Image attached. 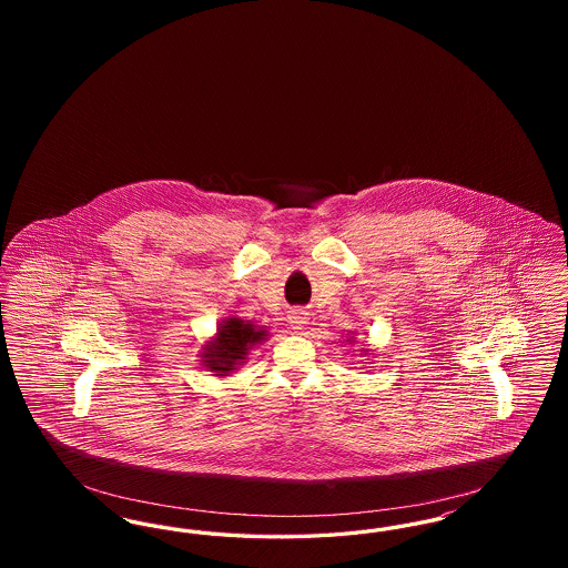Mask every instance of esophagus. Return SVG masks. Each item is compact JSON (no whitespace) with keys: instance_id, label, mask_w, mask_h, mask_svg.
Instances as JSON below:
<instances>
[{"instance_id":"obj_1","label":"esophagus","mask_w":568,"mask_h":568,"mask_svg":"<svg viewBox=\"0 0 568 568\" xmlns=\"http://www.w3.org/2000/svg\"><path fill=\"white\" fill-rule=\"evenodd\" d=\"M287 322L296 332H300V329H304V325L308 324V315L302 308H294V311H290Z\"/></svg>"}]
</instances>
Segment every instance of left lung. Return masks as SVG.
I'll use <instances>...</instances> for the list:
<instances>
[{"label": "left lung", "instance_id": "1", "mask_svg": "<svg viewBox=\"0 0 568 568\" xmlns=\"http://www.w3.org/2000/svg\"><path fill=\"white\" fill-rule=\"evenodd\" d=\"M347 343H349V345L355 343V341H353V336H349V334H347ZM359 352L364 353V355H368V349H359Z\"/></svg>", "mask_w": 568, "mask_h": 568}]
</instances>
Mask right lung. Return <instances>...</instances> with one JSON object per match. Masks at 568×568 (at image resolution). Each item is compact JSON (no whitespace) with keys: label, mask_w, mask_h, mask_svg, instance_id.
<instances>
[{"label":"right lung","mask_w":568,"mask_h":568,"mask_svg":"<svg viewBox=\"0 0 568 568\" xmlns=\"http://www.w3.org/2000/svg\"><path fill=\"white\" fill-rule=\"evenodd\" d=\"M266 338L268 332L264 327L244 322L241 317H225L216 324L215 336H211L202 345L200 362L206 371L215 373L216 377H230L244 364L248 352Z\"/></svg>","instance_id":"1"}]
</instances>
